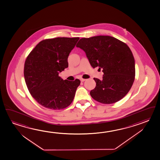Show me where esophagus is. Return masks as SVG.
Returning <instances> with one entry per match:
<instances>
[{"instance_id": "34e87169", "label": "esophagus", "mask_w": 160, "mask_h": 160, "mask_svg": "<svg viewBox=\"0 0 160 160\" xmlns=\"http://www.w3.org/2000/svg\"><path fill=\"white\" fill-rule=\"evenodd\" d=\"M86 81V79H83V78L81 79V82H84V81Z\"/></svg>"}]
</instances>
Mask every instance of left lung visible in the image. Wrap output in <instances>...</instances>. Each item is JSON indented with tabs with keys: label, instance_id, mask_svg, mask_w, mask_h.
<instances>
[{
	"label": "left lung",
	"instance_id": "obj_1",
	"mask_svg": "<svg viewBox=\"0 0 160 160\" xmlns=\"http://www.w3.org/2000/svg\"><path fill=\"white\" fill-rule=\"evenodd\" d=\"M76 47L84 50L93 68L102 69L103 79H94L90 94L103 104L116 103L131 88L135 78L134 57L127 44L109 36L82 38Z\"/></svg>",
	"mask_w": 160,
	"mask_h": 160
}]
</instances>
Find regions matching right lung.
Wrapping results in <instances>:
<instances>
[{
	"label": "right lung",
	"instance_id": "1",
	"mask_svg": "<svg viewBox=\"0 0 160 160\" xmlns=\"http://www.w3.org/2000/svg\"><path fill=\"white\" fill-rule=\"evenodd\" d=\"M79 38H57L40 41L27 57L24 75L32 97L51 110L65 108L72 103L81 81L59 76L68 67V58Z\"/></svg>",
	"mask_w": 160,
	"mask_h": 160
}]
</instances>
